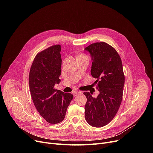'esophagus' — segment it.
<instances>
[{
	"mask_svg": "<svg viewBox=\"0 0 153 153\" xmlns=\"http://www.w3.org/2000/svg\"><path fill=\"white\" fill-rule=\"evenodd\" d=\"M72 94H73V95L74 96H76V95H77L80 94H81V92H80V91H75L72 92Z\"/></svg>",
	"mask_w": 153,
	"mask_h": 153,
	"instance_id": "esophagus-1",
	"label": "esophagus"
}]
</instances>
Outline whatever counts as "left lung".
<instances>
[{"label":"left lung","mask_w":153,"mask_h":153,"mask_svg":"<svg viewBox=\"0 0 153 153\" xmlns=\"http://www.w3.org/2000/svg\"><path fill=\"white\" fill-rule=\"evenodd\" d=\"M92 57L91 75L97 80L99 94L93 97L84 92L87 98L85 118L94 127H102L115 117L122 103L125 76L120 55L114 48L105 42L95 43L85 48Z\"/></svg>","instance_id":"left-lung-1"}]
</instances>
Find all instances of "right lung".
I'll return each mask as SVG.
<instances>
[{"mask_svg": "<svg viewBox=\"0 0 153 153\" xmlns=\"http://www.w3.org/2000/svg\"><path fill=\"white\" fill-rule=\"evenodd\" d=\"M60 52L61 45H56L38 53L29 74L30 91L34 105L40 115L51 124L62 121L73 99L72 94L54 89V85L61 81Z\"/></svg>", "mask_w": 153, "mask_h": 153, "instance_id": "add662e5", "label": "right lung"}]
</instances>
